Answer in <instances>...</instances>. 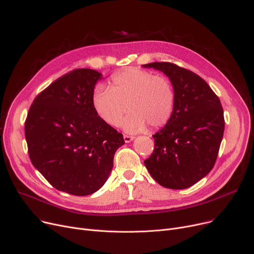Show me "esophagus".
I'll list each match as a JSON object with an SVG mask.
<instances>
[{"label": "esophagus", "instance_id": "obj_1", "mask_svg": "<svg viewBox=\"0 0 254 254\" xmlns=\"http://www.w3.org/2000/svg\"><path fill=\"white\" fill-rule=\"evenodd\" d=\"M123 137H124L125 142H130L131 140H133V139H134V137H133V136H128V135H124Z\"/></svg>", "mask_w": 254, "mask_h": 254}]
</instances>
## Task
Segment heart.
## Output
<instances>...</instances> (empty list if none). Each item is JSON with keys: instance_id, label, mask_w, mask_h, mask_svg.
<instances>
[{"instance_id": "b5f03b06", "label": "heart", "mask_w": 254, "mask_h": 254, "mask_svg": "<svg viewBox=\"0 0 254 254\" xmlns=\"http://www.w3.org/2000/svg\"><path fill=\"white\" fill-rule=\"evenodd\" d=\"M174 91L164 76L139 67H129L115 73L111 88L97 85L92 94L96 115L110 126L120 125L125 113L130 114L123 128L137 133L148 126L156 129L165 124L172 114Z\"/></svg>"}]
</instances>
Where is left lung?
<instances>
[{"label":"left lung","mask_w":254,"mask_h":254,"mask_svg":"<svg viewBox=\"0 0 254 254\" xmlns=\"http://www.w3.org/2000/svg\"><path fill=\"white\" fill-rule=\"evenodd\" d=\"M142 66L163 71L174 89L171 117L153 135L155 148L144 165L164 188H190L215 164L225 130L220 100L210 86L190 69L171 63Z\"/></svg>","instance_id":"left-lung-1"}]
</instances>
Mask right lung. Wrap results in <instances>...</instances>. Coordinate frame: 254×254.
<instances>
[{
  "instance_id": "1",
  "label": "right lung",
  "mask_w": 254,
  "mask_h": 254,
  "mask_svg": "<svg viewBox=\"0 0 254 254\" xmlns=\"http://www.w3.org/2000/svg\"><path fill=\"white\" fill-rule=\"evenodd\" d=\"M101 73L73 69L33 101L24 131L33 165L58 190L87 196L107 182L123 134L104 123L92 106Z\"/></svg>"
}]
</instances>
